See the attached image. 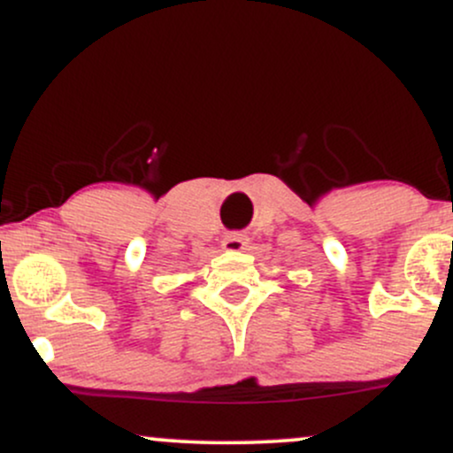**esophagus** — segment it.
Listing matches in <instances>:
<instances>
[{
    "label": "esophagus",
    "instance_id": "esophagus-1",
    "mask_svg": "<svg viewBox=\"0 0 453 453\" xmlns=\"http://www.w3.org/2000/svg\"><path fill=\"white\" fill-rule=\"evenodd\" d=\"M246 243H248V237L243 235V233H226L225 240H222V248L231 252H240L246 248Z\"/></svg>",
    "mask_w": 453,
    "mask_h": 453
}]
</instances>
